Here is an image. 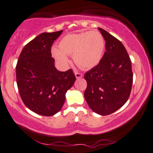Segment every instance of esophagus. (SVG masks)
I'll list each match as a JSON object with an SVG mask.
<instances>
[{"instance_id": "1", "label": "esophagus", "mask_w": 153, "mask_h": 153, "mask_svg": "<svg viewBox=\"0 0 153 153\" xmlns=\"http://www.w3.org/2000/svg\"><path fill=\"white\" fill-rule=\"evenodd\" d=\"M75 78H82V76L81 73H78V72H75Z\"/></svg>"}]
</instances>
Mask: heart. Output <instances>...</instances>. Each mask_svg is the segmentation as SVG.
Wrapping results in <instances>:
<instances>
[{"mask_svg": "<svg viewBox=\"0 0 153 153\" xmlns=\"http://www.w3.org/2000/svg\"><path fill=\"white\" fill-rule=\"evenodd\" d=\"M103 37L98 31H85L67 34L60 39L58 47H53L51 54L60 65L69 62L68 56H73L74 62L82 69L94 68L100 61L105 49Z\"/></svg>", "mask_w": 153, "mask_h": 153, "instance_id": "b5f03b06", "label": "heart"}]
</instances>
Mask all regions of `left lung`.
Returning a JSON list of instances; mask_svg holds the SVG:
<instances>
[{
    "instance_id": "1",
    "label": "left lung",
    "mask_w": 153,
    "mask_h": 153,
    "mask_svg": "<svg viewBox=\"0 0 153 153\" xmlns=\"http://www.w3.org/2000/svg\"><path fill=\"white\" fill-rule=\"evenodd\" d=\"M98 29L105 40L106 51L100 62L85 74L88 85L84 96L93 112L108 115L128 100L133 74L131 60L123 43L106 30Z\"/></svg>"
}]
</instances>
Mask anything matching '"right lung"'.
<instances>
[{
	"mask_svg": "<svg viewBox=\"0 0 153 153\" xmlns=\"http://www.w3.org/2000/svg\"><path fill=\"white\" fill-rule=\"evenodd\" d=\"M62 32L38 35L25 45L16 65V81L23 103L44 116H52L61 110L66 92L76 80L71 69L58 71L51 57V46Z\"/></svg>",
	"mask_w": 153,
	"mask_h": 153,
	"instance_id": "1",
	"label": "right lung"
}]
</instances>
